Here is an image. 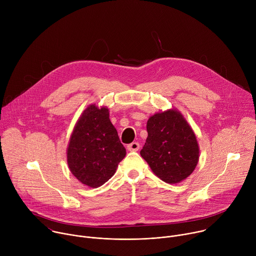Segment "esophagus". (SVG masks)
I'll list each match as a JSON object with an SVG mask.
<instances>
[{
	"label": "esophagus",
	"instance_id": "34e87169",
	"mask_svg": "<svg viewBox=\"0 0 256 256\" xmlns=\"http://www.w3.org/2000/svg\"><path fill=\"white\" fill-rule=\"evenodd\" d=\"M140 149V144L136 142H132V144H128V150L132 151V152H136Z\"/></svg>",
	"mask_w": 256,
	"mask_h": 256
}]
</instances>
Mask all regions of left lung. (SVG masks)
Returning <instances> with one entry per match:
<instances>
[{
	"label": "left lung",
	"instance_id": "8db88e82",
	"mask_svg": "<svg viewBox=\"0 0 256 256\" xmlns=\"http://www.w3.org/2000/svg\"><path fill=\"white\" fill-rule=\"evenodd\" d=\"M148 138L140 151L152 171L167 184H178L194 170L200 149L196 134L177 110L156 114L147 122Z\"/></svg>",
	"mask_w": 256,
	"mask_h": 256
}]
</instances>
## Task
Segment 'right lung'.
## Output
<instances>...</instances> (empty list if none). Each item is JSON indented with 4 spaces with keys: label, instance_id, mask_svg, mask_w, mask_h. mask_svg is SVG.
I'll use <instances>...</instances> for the list:
<instances>
[{
    "label": "right lung",
    "instance_id": "right-lung-1",
    "mask_svg": "<svg viewBox=\"0 0 256 256\" xmlns=\"http://www.w3.org/2000/svg\"><path fill=\"white\" fill-rule=\"evenodd\" d=\"M126 151L106 107H87L70 136L66 157L70 172L90 188L103 186L116 173Z\"/></svg>",
    "mask_w": 256,
    "mask_h": 256
}]
</instances>
